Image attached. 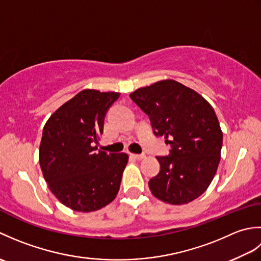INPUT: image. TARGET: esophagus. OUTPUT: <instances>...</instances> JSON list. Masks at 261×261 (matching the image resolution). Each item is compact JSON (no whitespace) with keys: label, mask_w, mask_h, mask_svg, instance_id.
Segmentation results:
<instances>
[{"label":"esophagus","mask_w":261,"mask_h":261,"mask_svg":"<svg viewBox=\"0 0 261 261\" xmlns=\"http://www.w3.org/2000/svg\"><path fill=\"white\" fill-rule=\"evenodd\" d=\"M130 156H131L132 158L138 159V160H142V159L146 158L145 154H138V153H130Z\"/></svg>","instance_id":"obj_1"}]
</instances>
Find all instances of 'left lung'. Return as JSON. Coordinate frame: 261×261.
Wrapping results in <instances>:
<instances>
[{
    "instance_id": "obj_1",
    "label": "left lung",
    "mask_w": 261,
    "mask_h": 261,
    "mask_svg": "<svg viewBox=\"0 0 261 261\" xmlns=\"http://www.w3.org/2000/svg\"><path fill=\"white\" fill-rule=\"evenodd\" d=\"M130 97L149 115L153 134L171 147L169 156L157 157L160 171L148 182L152 195L173 205L201 196L218 170L223 141L211 104L174 80L138 88Z\"/></svg>"
}]
</instances>
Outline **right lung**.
Here are the masks:
<instances>
[{
  "label": "right lung",
  "mask_w": 261,
  "mask_h": 261,
  "mask_svg": "<svg viewBox=\"0 0 261 261\" xmlns=\"http://www.w3.org/2000/svg\"><path fill=\"white\" fill-rule=\"evenodd\" d=\"M120 93L84 90L55 111L46 122L39 163L49 190L60 203L93 212L113 201L127 164L126 153H107L94 146L104 118Z\"/></svg>",
  "instance_id": "right-lung-1"
}]
</instances>
